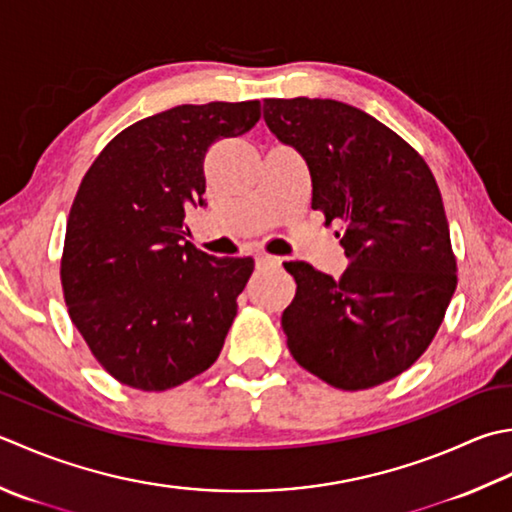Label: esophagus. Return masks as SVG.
Segmentation results:
<instances>
[{"instance_id":"esophagus-1","label":"esophagus","mask_w":512,"mask_h":512,"mask_svg":"<svg viewBox=\"0 0 512 512\" xmlns=\"http://www.w3.org/2000/svg\"><path fill=\"white\" fill-rule=\"evenodd\" d=\"M257 266H279L282 264V259L275 257V255H268V253H257Z\"/></svg>"}]
</instances>
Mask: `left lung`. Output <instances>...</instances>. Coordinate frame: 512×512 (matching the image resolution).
<instances>
[{"mask_svg":"<svg viewBox=\"0 0 512 512\" xmlns=\"http://www.w3.org/2000/svg\"><path fill=\"white\" fill-rule=\"evenodd\" d=\"M279 142L304 157L313 206L344 222L339 279L286 262L297 293L282 315L299 366L342 390L402 375L433 342L457 288V262L433 173L417 150L335 99H264Z\"/></svg>","mask_w":512,"mask_h":512,"instance_id":"1","label":"left lung"}]
</instances>
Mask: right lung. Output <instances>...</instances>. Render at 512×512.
Returning <instances> with one entry per match:
<instances>
[{
	"label": "right lung",
	"mask_w": 512,
	"mask_h": 512,
	"mask_svg": "<svg viewBox=\"0 0 512 512\" xmlns=\"http://www.w3.org/2000/svg\"><path fill=\"white\" fill-rule=\"evenodd\" d=\"M259 102L175 106L110 139L70 206L62 288L90 353L119 384L168 390L215 364L253 257L188 242L204 206V157L259 122Z\"/></svg>",
	"instance_id": "right-lung-1"
}]
</instances>
